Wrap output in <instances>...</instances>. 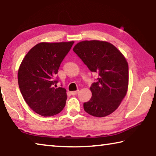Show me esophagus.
<instances>
[{"label": "esophagus", "mask_w": 156, "mask_h": 156, "mask_svg": "<svg viewBox=\"0 0 156 156\" xmlns=\"http://www.w3.org/2000/svg\"><path fill=\"white\" fill-rule=\"evenodd\" d=\"M78 91H71L70 92V94H72V96H75V95H76V94H77L78 93Z\"/></svg>", "instance_id": "34e87169"}]
</instances>
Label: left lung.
I'll list each match as a JSON object with an SVG mask.
<instances>
[{"instance_id":"left-lung-1","label":"left lung","mask_w":156,"mask_h":156,"mask_svg":"<svg viewBox=\"0 0 156 156\" xmlns=\"http://www.w3.org/2000/svg\"><path fill=\"white\" fill-rule=\"evenodd\" d=\"M73 50L91 72L99 75L91 84L92 96L84 103V111L100 118L112 113L128 89L129 67L125 56L112 44L97 40L81 41Z\"/></svg>"}]
</instances>
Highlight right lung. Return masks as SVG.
<instances>
[{"label":"right lung","instance_id":"1","mask_svg":"<svg viewBox=\"0 0 156 156\" xmlns=\"http://www.w3.org/2000/svg\"><path fill=\"white\" fill-rule=\"evenodd\" d=\"M74 42L41 43L26 54L18 72L23 98L31 109L44 117L59 113L67 100L66 89L56 88L60 63Z\"/></svg>","mask_w":156,"mask_h":156}]
</instances>
